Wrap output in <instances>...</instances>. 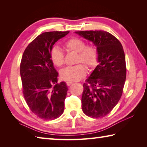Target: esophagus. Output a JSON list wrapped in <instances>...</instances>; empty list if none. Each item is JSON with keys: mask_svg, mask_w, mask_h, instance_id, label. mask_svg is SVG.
Returning <instances> with one entry per match:
<instances>
[{"mask_svg": "<svg viewBox=\"0 0 147 147\" xmlns=\"http://www.w3.org/2000/svg\"><path fill=\"white\" fill-rule=\"evenodd\" d=\"M73 84V82H67V86H70Z\"/></svg>", "mask_w": 147, "mask_h": 147, "instance_id": "obj_1", "label": "esophagus"}]
</instances>
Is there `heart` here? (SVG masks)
<instances>
[{
    "mask_svg": "<svg viewBox=\"0 0 147 147\" xmlns=\"http://www.w3.org/2000/svg\"><path fill=\"white\" fill-rule=\"evenodd\" d=\"M64 46L69 51H73L78 54L76 62H82L89 68L96 65L98 59L97 49L93 45H86L83 39L72 38L64 43ZM51 59L55 66L61 67L64 63V54L58 46L52 48L50 53ZM86 68L82 64H78L72 67H67L60 71L61 79L65 81L75 82L86 76Z\"/></svg>",
    "mask_w": 147,
    "mask_h": 147,
    "instance_id": "b5f03b06",
    "label": "heart"
}]
</instances>
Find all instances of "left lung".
I'll use <instances>...</instances> for the list:
<instances>
[{
    "mask_svg": "<svg viewBox=\"0 0 147 147\" xmlns=\"http://www.w3.org/2000/svg\"><path fill=\"white\" fill-rule=\"evenodd\" d=\"M94 45L98 52L96 67L84 84L82 108L87 116L104 117L121 97L126 80L125 56L117 39L108 32H75Z\"/></svg>",
    "mask_w": 147,
    "mask_h": 147,
    "instance_id": "8db88e82",
    "label": "left lung"
}]
</instances>
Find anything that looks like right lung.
Wrapping results in <instances>:
<instances>
[{"label": "right lung", "instance_id": "right-lung-1", "mask_svg": "<svg viewBox=\"0 0 147 147\" xmlns=\"http://www.w3.org/2000/svg\"><path fill=\"white\" fill-rule=\"evenodd\" d=\"M69 32H44L30 43L22 57L21 74L24 99L35 115L54 120L64 111L68 88L66 83L58 84V73L50 53L53 45Z\"/></svg>", "mask_w": 147, "mask_h": 147}]
</instances>
